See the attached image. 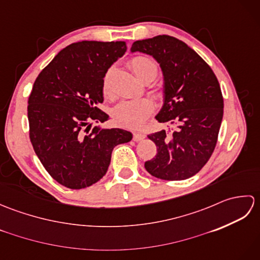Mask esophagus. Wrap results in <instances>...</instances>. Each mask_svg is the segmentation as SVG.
Listing matches in <instances>:
<instances>
[{
  "label": "esophagus",
  "mask_w": 260,
  "mask_h": 260,
  "mask_svg": "<svg viewBox=\"0 0 260 260\" xmlns=\"http://www.w3.org/2000/svg\"><path fill=\"white\" fill-rule=\"evenodd\" d=\"M144 139H145V135L143 133H134V135H133V140L135 142H140Z\"/></svg>",
  "instance_id": "34e87169"
}]
</instances>
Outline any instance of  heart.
<instances>
[{"label":"heart","mask_w":260,"mask_h":260,"mask_svg":"<svg viewBox=\"0 0 260 260\" xmlns=\"http://www.w3.org/2000/svg\"><path fill=\"white\" fill-rule=\"evenodd\" d=\"M129 67L133 73L139 77L141 80L152 78L157 74V67L152 59L147 57H134L129 61ZM110 71L105 75L103 80V93L106 97L110 96ZM154 104L150 98L140 99H127L120 102L113 110V117L117 124L121 126L136 127L140 126L146 119L148 115L152 113Z\"/></svg>","instance_id":"obj_1"}]
</instances>
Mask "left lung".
<instances>
[{"label": "left lung", "instance_id": "1", "mask_svg": "<svg viewBox=\"0 0 260 260\" xmlns=\"http://www.w3.org/2000/svg\"><path fill=\"white\" fill-rule=\"evenodd\" d=\"M132 52L150 54L163 74V105L158 123L176 126L147 135L157 154L145 169L157 179L180 181L197 174L212 155L223 116V98L209 64L183 41L157 36L133 43Z\"/></svg>", "mask_w": 260, "mask_h": 260}]
</instances>
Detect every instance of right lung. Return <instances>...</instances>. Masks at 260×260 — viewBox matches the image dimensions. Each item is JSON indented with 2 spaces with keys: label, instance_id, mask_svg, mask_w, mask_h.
<instances>
[{
  "label": "right lung",
  "instance_id": "obj_1",
  "mask_svg": "<svg viewBox=\"0 0 260 260\" xmlns=\"http://www.w3.org/2000/svg\"><path fill=\"white\" fill-rule=\"evenodd\" d=\"M127 50L124 41H80L62 49L33 84L27 106L30 141L58 183L84 189L106 174L114 147L133 134L121 128H91L109 116L98 107L103 80Z\"/></svg>",
  "mask_w": 260,
  "mask_h": 260
}]
</instances>
